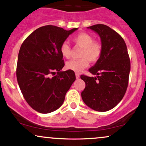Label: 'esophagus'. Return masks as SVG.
Returning <instances> with one entry per match:
<instances>
[{"label": "esophagus", "instance_id": "1", "mask_svg": "<svg viewBox=\"0 0 146 146\" xmlns=\"http://www.w3.org/2000/svg\"><path fill=\"white\" fill-rule=\"evenodd\" d=\"M75 77H76V79H79L80 78V74L78 73H75Z\"/></svg>", "mask_w": 146, "mask_h": 146}]
</instances>
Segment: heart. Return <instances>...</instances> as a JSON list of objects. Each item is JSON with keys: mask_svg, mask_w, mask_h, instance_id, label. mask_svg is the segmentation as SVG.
I'll return each mask as SVG.
<instances>
[{"mask_svg": "<svg viewBox=\"0 0 146 146\" xmlns=\"http://www.w3.org/2000/svg\"><path fill=\"white\" fill-rule=\"evenodd\" d=\"M73 41L77 46L82 48L80 57L78 60H71L66 63V68L79 73L88 66L89 61L92 63L98 62L102 53V45L94 39L90 35L86 33H80L73 38ZM62 56L68 58L71 56V46L67 42H64L60 48Z\"/></svg>", "mask_w": 146, "mask_h": 146, "instance_id": "obj_1", "label": "heart"}]
</instances>
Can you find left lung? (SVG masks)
Returning <instances> with one entry per match:
<instances>
[{
    "mask_svg": "<svg viewBox=\"0 0 146 146\" xmlns=\"http://www.w3.org/2000/svg\"><path fill=\"white\" fill-rule=\"evenodd\" d=\"M101 38L102 53L95 64L89 68L97 77L82 75L86 87L81 95L92 109L108 111L121 102L128 88L130 61L122 37L109 27L98 24L90 26Z\"/></svg>",
    "mask_w": 146,
    "mask_h": 146,
    "instance_id": "left-lung-1",
    "label": "left lung"
}]
</instances>
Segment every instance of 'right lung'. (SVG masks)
<instances>
[{
    "mask_svg": "<svg viewBox=\"0 0 146 146\" xmlns=\"http://www.w3.org/2000/svg\"><path fill=\"white\" fill-rule=\"evenodd\" d=\"M78 28L69 31L46 25L35 30L22 44L16 77L23 97L33 109L49 113L58 109L75 80L74 71L64 66L61 44Z\"/></svg>",
    "mask_w": 146,
    "mask_h": 146,
    "instance_id": "1",
    "label": "right lung"
}]
</instances>
